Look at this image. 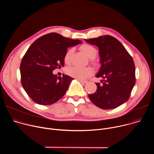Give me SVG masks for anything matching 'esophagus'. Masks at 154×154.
Returning <instances> with one entry per match:
<instances>
[{
  "label": "esophagus",
  "instance_id": "34e87169",
  "mask_svg": "<svg viewBox=\"0 0 154 154\" xmlns=\"http://www.w3.org/2000/svg\"><path fill=\"white\" fill-rule=\"evenodd\" d=\"M78 80L79 82H80L81 83H88L87 80H80V79H78Z\"/></svg>",
  "mask_w": 154,
  "mask_h": 154
}]
</instances>
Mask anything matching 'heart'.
Listing matches in <instances>:
<instances>
[{
  "instance_id": "obj_1",
  "label": "heart",
  "mask_w": 154,
  "mask_h": 154,
  "mask_svg": "<svg viewBox=\"0 0 154 154\" xmlns=\"http://www.w3.org/2000/svg\"><path fill=\"white\" fill-rule=\"evenodd\" d=\"M80 49L82 51V52L85 54L86 57L90 58H94L97 54L96 49L94 46L88 45V44H84V45L80 46ZM72 52L73 49H70L67 51L66 53L64 58L66 63H69L70 57ZM93 70L90 67L81 68L77 66H72L69 68L67 71L68 74L70 76L80 80H83L87 78L88 77H89L93 74Z\"/></svg>"
}]
</instances>
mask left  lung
Masks as SVG:
<instances>
[{
    "label": "left lung",
    "mask_w": 154,
    "mask_h": 154,
    "mask_svg": "<svg viewBox=\"0 0 154 154\" xmlns=\"http://www.w3.org/2000/svg\"><path fill=\"white\" fill-rule=\"evenodd\" d=\"M99 49L100 67L96 77V91L88 97L97 106L104 109L115 108L128 100L135 84L134 60L124 46L110 35L85 39Z\"/></svg>",
    "instance_id": "left-lung-1"
}]
</instances>
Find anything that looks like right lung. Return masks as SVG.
Returning a JSON list of instances; mask_svg holds the SVG:
<instances>
[{
    "label": "right lung",
    "instance_id": "add662e5",
    "mask_svg": "<svg viewBox=\"0 0 154 154\" xmlns=\"http://www.w3.org/2000/svg\"><path fill=\"white\" fill-rule=\"evenodd\" d=\"M82 42L50 33L37 39L29 47L20 65L21 83L28 96L35 103L48 105L59 100L67 91L71 77L53 74L64 65L68 48Z\"/></svg>",
    "mask_w": 154,
    "mask_h": 154
}]
</instances>
